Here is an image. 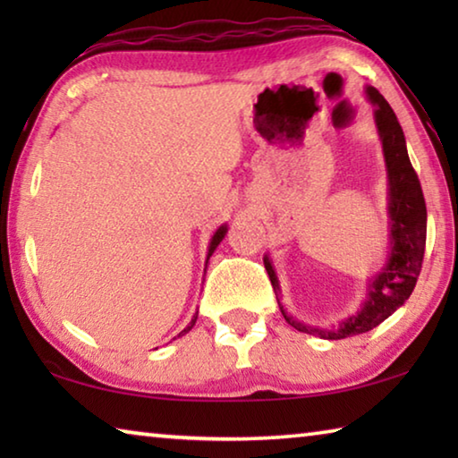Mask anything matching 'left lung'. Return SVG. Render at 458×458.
<instances>
[{
  "label": "left lung",
  "mask_w": 458,
  "mask_h": 458,
  "mask_svg": "<svg viewBox=\"0 0 458 458\" xmlns=\"http://www.w3.org/2000/svg\"><path fill=\"white\" fill-rule=\"evenodd\" d=\"M366 98L374 105V123L382 143L387 185V254L374 275L368 278L366 297L358 311L347 315L327 327L299 321L281 303V281H278L273 260L265 254V268L276 293L278 307L297 331L321 339H345L371 331L386 321L394 311L406 303L412 294L418 275L422 268L426 244V204L420 182L410 164L406 137L387 100L374 87L363 89Z\"/></svg>",
  "instance_id": "left-lung-1"
}]
</instances>
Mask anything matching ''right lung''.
I'll list each match as a JSON object with an SVG mask.
<instances>
[{"label":"right lung","instance_id":"add662e5","mask_svg":"<svg viewBox=\"0 0 458 458\" xmlns=\"http://www.w3.org/2000/svg\"><path fill=\"white\" fill-rule=\"evenodd\" d=\"M226 232H228V224H222V226L214 232L212 234V238H210V244H208V254H206V267H208V260H210V257L214 254V250L216 248H218V244L222 242L224 240V236H226ZM204 275H206V268H204ZM196 321H198V311H196V315L191 317V321L185 325V329L183 331H180L177 333V337H182V335H185V333H190L191 331V327L193 325H196ZM175 339V337H174Z\"/></svg>","mask_w":458,"mask_h":458}]
</instances>
